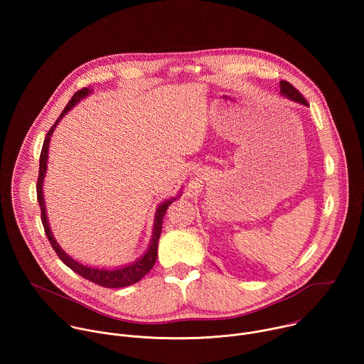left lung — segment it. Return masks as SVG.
<instances>
[{"label":"left lung","mask_w":364,"mask_h":364,"mask_svg":"<svg viewBox=\"0 0 364 364\" xmlns=\"http://www.w3.org/2000/svg\"><path fill=\"white\" fill-rule=\"evenodd\" d=\"M279 92L284 97H288L289 100H294L296 103H299V105H304V107H308L306 100L304 99V96L287 80H281L279 82Z\"/></svg>","instance_id":"8db88e82"}]
</instances>
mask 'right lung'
<instances>
[{
	"label": "right lung",
	"mask_w": 364,
	"mask_h": 364,
	"mask_svg": "<svg viewBox=\"0 0 364 364\" xmlns=\"http://www.w3.org/2000/svg\"><path fill=\"white\" fill-rule=\"evenodd\" d=\"M92 93L90 87H85L79 92H76L73 95V97L69 100L68 107L63 109V112L60 114V117L58 118V121L55 122V125L51 127V129L48 131V134L44 138L43 142V148H41V154H40V171H38V180H37V200L40 204V210H41V222L44 226V232L47 235V239L50 242V245L53 246V249L56 250L58 256L62 259L63 264L66 267H69L72 271H75L76 274H79L80 277H83L85 279L97 284L100 287L105 288H124V287H129L135 282H138L139 279H142L154 267L155 261H157V255H159V240L161 236V229H163V219L164 215L168 209V205L178 198L181 194L164 200L155 210V216H154V225H152V235H151V240L149 245L146 247V250L144 252V255H141L138 259H135L134 262L131 264H125L122 267H115V268H105V267H87L80 264L76 259H73L69 253H66L62 246L58 243V240L55 239L53 233L50 230V225H48V219H47V212H46V203H44V196H43V183H44V177H46V171H47V160H48V146H50V139L51 135H53L58 124L63 119V117L73 109L77 103L85 99L87 95Z\"/></svg>",
	"instance_id": "add662e5"
}]
</instances>
